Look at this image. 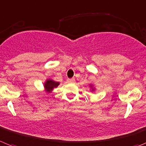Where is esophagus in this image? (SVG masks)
Here are the masks:
<instances>
[{
	"mask_svg": "<svg viewBox=\"0 0 146 146\" xmlns=\"http://www.w3.org/2000/svg\"><path fill=\"white\" fill-rule=\"evenodd\" d=\"M74 82H75V79L74 78L67 79V82H69V83H74Z\"/></svg>",
	"mask_w": 146,
	"mask_h": 146,
	"instance_id": "1",
	"label": "esophagus"
}]
</instances>
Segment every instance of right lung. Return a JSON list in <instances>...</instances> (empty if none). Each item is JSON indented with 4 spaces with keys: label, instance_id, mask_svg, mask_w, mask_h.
Here are the masks:
<instances>
[{
    "label": "right lung",
    "instance_id": "1",
    "mask_svg": "<svg viewBox=\"0 0 146 146\" xmlns=\"http://www.w3.org/2000/svg\"><path fill=\"white\" fill-rule=\"evenodd\" d=\"M58 85H59V82H54L53 80H47L46 82L45 83V88L47 90L50 91V90H52L54 88H56Z\"/></svg>",
    "mask_w": 146,
    "mask_h": 146
}]
</instances>
